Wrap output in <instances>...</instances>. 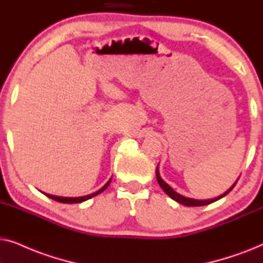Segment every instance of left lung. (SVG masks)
<instances>
[{"mask_svg": "<svg viewBox=\"0 0 263 263\" xmlns=\"http://www.w3.org/2000/svg\"><path fill=\"white\" fill-rule=\"evenodd\" d=\"M156 174H157V181H158V183H159V185L161 186V189L164 190L165 193L167 194L168 196L171 197L172 200H175V201H177L178 203H181V204H184V206H189V207H196V206H206V204H210V203H212V202H215V201H218L219 199H221V197H224L225 195H228V194L231 192V190L233 189V186L236 185V183H237V181H238V179H237V181L235 182V184H233L231 188H230L229 190H226V192L222 194V195H220V196H218V197H214V199H210V200H195V199H190V197H185V196H183V195H181V194H178L177 192H175L174 189L171 188L170 185L167 184L166 182L164 181L163 178L160 177V175H159V170H158V167H157V171H156Z\"/></svg>", "mask_w": 263, "mask_h": 263, "instance_id": "8db88e82", "label": "left lung"}]
</instances>
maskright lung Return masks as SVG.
Masks as SVG:
<instances>
[{"instance_id": "obj_1", "label": "right lung", "mask_w": 263, "mask_h": 263, "mask_svg": "<svg viewBox=\"0 0 263 263\" xmlns=\"http://www.w3.org/2000/svg\"><path fill=\"white\" fill-rule=\"evenodd\" d=\"M110 182H111V178L109 179V181H107V183L103 186V188H100L98 190V192H96V193H93V194H89V195H86V196H80V197H63V196L51 195V194H46V193H43V192L42 193L44 194V195L48 196V197H50V199L57 201V202H62V203H80V202H84V201H86V200L91 199V197H93V196H97L100 193H103L104 190H105L107 186H109Z\"/></svg>"}]
</instances>
